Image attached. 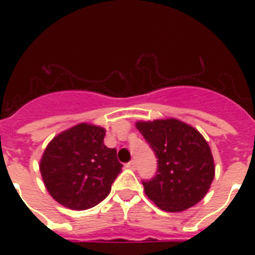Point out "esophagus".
Listing matches in <instances>:
<instances>
[{"label": "esophagus", "mask_w": 255, "mask_h": 255, "mask_svg": "<svg viewBox=\"0 0 255 255\" xmlns=\"http://www.w3.org/2000/svg\"><path fill=\"white\" fill-rule=\"evenodd\" d=\"M126 168H128V169H135L136 168V163H135V160H131V161H129V163H127L126 164Z\"/></svg>", "instance_id": "1"}]
</instances>
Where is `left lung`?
Wrapping results in <instances>:
<instances>
[{"label": "left lung", "mask_w": 255, "mask_h": 255, "mask_svg": "<svg viewBox=\"0 0 255 255\" xmlns=\"http://www.w3.org/2000/svg\"><path fill=\"white\" fill-rule=\"evenodd\" d=\"M136 128L155 151L157 173L143 181L149 200L165 212H182L205 197L214 178V160L208 141L181 120L136 122Z\"/></svg>", "instance_id": "left-lung-1"}]
</instances>
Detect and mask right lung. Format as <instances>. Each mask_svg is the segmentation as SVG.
<instances>
[{
  "instance_id": "right-lung-1",
  "label": "right lung",
  "mask_w": 255,
  "mask_h": 255,
  "mask_svg": "<svg viewBox=\"0 0 255 255\" xmlns=\"http://www.w3.org/2000/svg\"><path fill=\"white\" fill-rule=\"evenodd\" d=\"M106 129L79 123L58 133L39 161L42 180L50 196L73 210L98 205L111 192L122 170L115 148L104 145Z\"/></svg>"
}]
</instances>
